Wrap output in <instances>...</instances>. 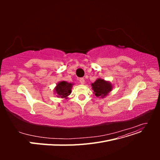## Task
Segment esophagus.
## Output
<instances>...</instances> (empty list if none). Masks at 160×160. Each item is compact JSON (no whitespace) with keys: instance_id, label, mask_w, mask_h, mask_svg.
<instances>
[{"instance_id":"34e87169","label":"esophagus","mask_w":160,"mask_h":160,"mask_svg":"<svg viewBox=\"0 0 160 160\" xmlns=\"http://www.w3.org/2000/svg\"><path fill=\"white\" fill-rule=\"evenodd\" d=\"M79 82H80L81 84L83 85L85 83V79L83 78H80L79 79Z\"/></svg>"}]
</instances>
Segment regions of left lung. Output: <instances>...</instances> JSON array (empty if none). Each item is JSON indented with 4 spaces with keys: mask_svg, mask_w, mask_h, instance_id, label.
Instances as JSON below:
<instances>
[{
    "mask_svg": "<svg viewBox=\"0 0 160 160\" xmlns=\"http://www.w3.org/2000/svg\"><path fill=\"white\" fill-rule=\"evenodd\" d=\"M91 87L93 90V93L99 98H105L113 88L111 82L101 78L97 79L94 83H91Z\"/></svg>",
    "mask_w": 160,
    "mask_h": 160,
    "instance_id": "1",
    "label": "left lung"
}]
</instances>
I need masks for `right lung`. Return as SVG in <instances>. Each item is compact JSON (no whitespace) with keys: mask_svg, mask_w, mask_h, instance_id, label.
<instances>
[{"mask_svg":"<svg viewBox=\"0 0 160 160\" xmlns=\"http://www.w3.org/2000/svg\"><path fill=\"white\" fill-rule=\"evenodd\" d=\"M74 84L68 83L65 81H62L58 83L54 89L55 94L57 98L62 99L68 98V96L71 93V89Z\"/></svg>","mask_w":160,"mask_h":160,"instance_id":"right-lung-1","label":"right lung"}]
</instances>
